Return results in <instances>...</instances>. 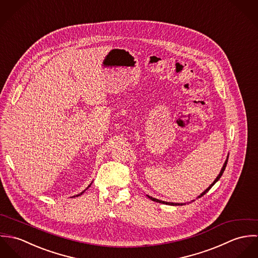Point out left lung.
Instances as JSON below:
<instances>
[{
  "label": "left lung",
  "mask_w": 258,
  "mask_h": 258,
  "mask_svg": "<svg viewBox=\"0 0 258 258\" xmlns=\"http://www.w3.org/2000/svg\"><path fill=\"white\" fill-rule=\"evenodd\" d=\"M227 160H228V156L226 157V160H225V162H224V164H223V166H222V168H221V172H220V174H219V176L216 178V180L213 182V184H211L208 188H206L197 199H199V198H201V197H203L205 194H207L210 189H211V187L214 185V184H216L220 179H221V176H222V174H223V172H224V170H225V167H226V164H227ZM148 198L150 199V200H152V201H154V202H157V203H161V204H165V205H170V206H183V205H185V204H189V203H191V202H194L195 200H192V201H190V202H188V203H170V202H165V201H161V200H158V199H155V198H152L151 196H149V195H146Z\"/></svg>",
  "instance_id": "left-lung-1"
}]
</instances>
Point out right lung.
I'll use <instances>...</instances> for the list:
<instances>
[{"instance_id": "1", "label": "right lung", "mask_w": 258, "mask_h": 258, "mask_svg": "<svg viewBox=\"0 0 258 258\" xmlns=\"http://www.w3.org/2000/svg\"><path fill=\"white\" fill-rule=\"evenodd\" d=\"M91 184H92V182H91ZM91 184H89V185H88V186H87V187H86V188H85V189H84V190H83V191H81V192H80V194H78V195H76V196H74V197H78V196H80V195H82V194H83V192H84V191H85V190H86V189H87V188H88V187H89V186H90V185H91Z\"/></svg>"}]
</instances>
